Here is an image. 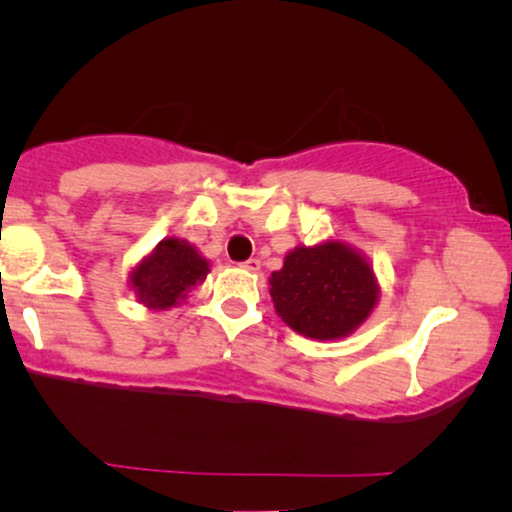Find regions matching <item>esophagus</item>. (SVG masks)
<instances>
[{"instance_id": "34e87169", "label": "esophagus", "mask_w": 512, "mask_h": 512, "mask_svg": "<svg viewBox=\"0 0 512 512\" xmlns=\"http://www.w3.org/2000/svg\"><path fill=\"white\" fill-rule=\"evenodd\" d=\"M242 268L249 270V272H258V270H261V261H258V258H249V261L242 263Z\"/></svg>"}]
</instances>
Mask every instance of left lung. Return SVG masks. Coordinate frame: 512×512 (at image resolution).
Instances as JSON below:
<instances>
[{
    "label": "left lung",
    "instance_id": "left-lung-1",
    "mask_svg": "<svg viewBox=\"0 0 512 512\" xmlns=\"http://www.w3.org/2000/svg\"><path fill=\"white\" fill-rule=\"evenodd\" d=\"M270 296L282 321L314 340H338L370 317L380 296L375 272L354 247L328 240L296 247L272 272Z\"/></svg>",
    "mask_w": 512,
    "mask_h": 512
}]
</instances>
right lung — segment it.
Listing matches in <instances>:
<instances>
[{
    "instance_id": "add662e5",
    "label": "right lung",
    "mask_w": 512,
    "mask_h": 512,
    "mask_svg": "<svg viewBox=\"0 0 512 512\" xmlns=\"http://www.w3.org/2000/svg\"><path fill=\"white\" fill-rule=\"evenodd\" d=\"M207 258L179 237H167L130 272V289L149 310H167L184 303L195 286L205 282Z\"/></svg>"
}]
</instances>
